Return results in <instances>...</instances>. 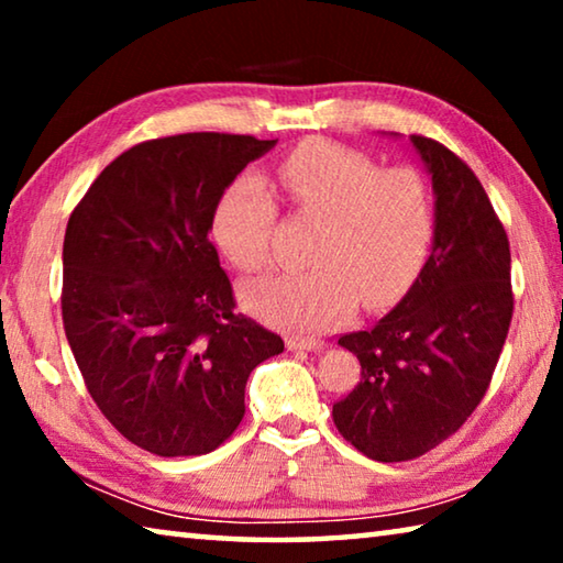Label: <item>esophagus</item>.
<instances>
[{
  "label": "esophagus",
  "mask_w": 563,
  "mask_h": 563,
  "mask_svg": "<svg viewBox=\"0 0 563 563\" xmlns=\"http://www.w3.org/2000/svg\"><path fill=\"white\" fill-rule=\"evenodd\" d=\"M322 347H325V342H320V340H300V338L288 340L290 352H320Z\"/></svg>",
  "instance_id": "34e87169"
}]
</instances>
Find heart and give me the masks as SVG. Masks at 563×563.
Masks as SVG:
<instances>
[{
  "mask_svg": "<svg viewBox=\"0 0 563 563\" xmlns=\"http://www.w3.org/2000/svg\"><path fill=\"white\" fill-rule=\"evenodd\" d=\"M278 178L292 206L320 218L302 273H271L243 288L245 308L268 325L316 335L402 295L430 255L434 203L412 166L379 168L373 158L330 144H305ZM275 201L258 176H241L213 208L211 231L225 258L258 271L271 253Z\"/></svg>",
  "mask_w": 563,
  "mask_h": 563,
  "instance_id": "1",
  "label": "heart"
}]
</instances>
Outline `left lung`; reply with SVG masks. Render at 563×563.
<instances>
[{
  "instance_id": "1",
  "label": "left lung",
  "mask_w": 563,
  "mask_h": 563,
  "mask_svg": "<svg viewBox=\"0 0 563 563\" xmlns=\"http://www.w3.org/2000/svg\"><path fill=\"white\" fill-rule=\"evenodd\" d=\"M409 146L432 178L430 258L385 318L338 340L362 377L332 419L375 462L415 460L460 430L487 393L514 310L509 241L482 184L437 141L409 136Z\"/></svg>"
}]
</instances>
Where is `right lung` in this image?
<instances>
[{
    "mask_svg": "<svg viewBox=\"0 0 563 563\" xmlns=\"http://www.w3.org/2000/svg\"><path fill=\"white\" fill-rule=\"evenodd\" d=\"M278 144L180 133L113 158L64 235L62 316L103 417L158 456L213 452L241 424L245 383L283 340L235 316L208 241L233 178Z\"/></svg>",
    "mask_w": 563,
    "mask_h": 563,
    "instance_id": "right-lung-1",
    "label": "right lung"
}]
</instances>
